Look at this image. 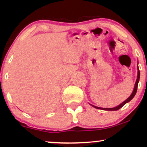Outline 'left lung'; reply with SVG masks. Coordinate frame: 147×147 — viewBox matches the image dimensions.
<instances>
[{
    "instance_id": "obj_1",
    "label": "left lung",
    "mask_w": 147,
    "mask_h": 147,
    "mask_svg": "<svg viewBox=\"0 0 147 147\" xmlns=\"http://www.w3.org/2000/svg\"><path fill=\"white\" fill-rule=\"evenodd\" d=\"M139 79H140V71L139 70L138 71V76H137V79H136V83H135V86H134V90L133 92H132V93L131 95L130 96L129 98H128L127 99H126L125 101L122 102L121 104H120L119 106H116L115 108H100V107H97V106H93L92 105V106H94V108H97V109H101V110H119L120 108H121L122 106H123L124 104H126L127 102H130V100H131L132 98H134V96H135V94L136 93V91H137V88H138V82H139Z\"/></svg>"
}]
</instances>
